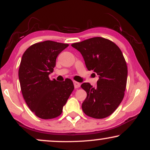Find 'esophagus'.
Returning <instances> with one entry per match:
<instances>
[{
	"instance_id": "obj_1",
	"label": "esophagus",
	"mask_w": 150,
	"mask_h": 150,
	"mask_svg": "<svg viewBox=\"0 0 150 150\" xmlns=\"http://www.w3.org/2000/svg\"><path fill=\"white\" fill-rule=\"evenodd\" d=\"M73 83H74V87H75V88H79L81 85L80 83H79V82H75V81H74Z\"/></svg>"
}]
</instances>
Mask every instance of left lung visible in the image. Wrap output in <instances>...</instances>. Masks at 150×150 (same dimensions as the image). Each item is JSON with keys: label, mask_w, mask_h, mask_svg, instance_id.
Instances as JSON below:
<instances>
[{"label": "left lung", "mask_w": 150, "mask_h": 150, "mask_svg": "<svg viewBox=\"0 0 150 150\" xmlns=\"http://www.w3.org/2000/svg\"><path fill=\"white\" fill-rule=\"evenodd\" d=\"M71 46L81 53L87 70L99 75L97 87L88 82L81 85L87 92L82 111L92 118H106L124 97L128 68L122 51L116 44L103 37L91 38Z\"/></svg>", "instance_id": "left-lung-1"}]
</instances>
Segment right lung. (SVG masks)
I'll list each match as a JSON object with an SVG mask.
<instances>
[{"instance_id": "right-lung-1", "label": "right lung", "mask_w": 150, "mask_h": 150, "mask_svg": "<svg viewBox=\"0 0 150 150\" xmlns=\"http://www.w3.org/2000/svg\"><path fill=\"white\" fill-rule=\"evenodd\" d=\"M68 46L45 41L30 46L22 55L18 72L22 95L31 111L42 119L59 116L74 89L69 78L59 82L49 77L58 54Z\"/></svg>"}]
</instances>
